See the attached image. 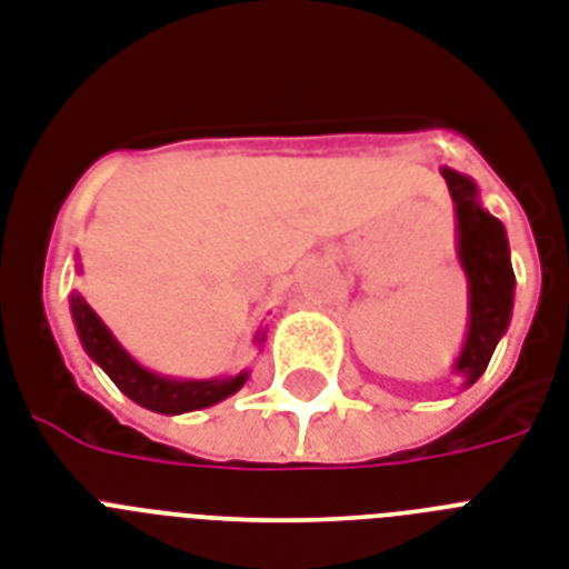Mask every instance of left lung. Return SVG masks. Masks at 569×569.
<instances>
[{
  "mask_svg": "<svg viewBox=\"0 0 569 569\" xmlns=\"http://www.w3.org/2000/svg\"><path fill=\"white\" fill-rule=\"evenodd\" d=\"M445 180L459 216V257L470 280V332L456 371L470 382L485 373L497 341L509 327L515 300V271L509 242L500 219L485 212L477 201V187L465 174L445 169Z\"/></svg>",
  "mask_w": 569,
  "mask_h": 569,
  "instance_id": "obj_1",
  "label": "left lung"
}]
</instances>
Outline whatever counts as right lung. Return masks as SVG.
<instances>
[{
	"instance_id": "add662e5",
	"label": "right lung",
	"mask_w": 569,
	"mask_h": 569,
	"mask_svg": "<svg viewBox=\"0 0 569 569\" xmlns=\"http://www.w3.org/2000/svg\"><path fill=\"white\" fill-rule=\"evenodd\" d=\"M72 307V318H76L78 336L81 345L87 348L96 362L104 368L110 380L117 382V389L128 395L133 403L146 406L151 412L160 415H178V412H192V409H204V406L219 403L233 391L242 389V382L248 380V373H237L230 380H166L157 373L146 371L140 365L133 362L128 353L117 345V339L110 336L108 327L101 325L99 316L87 307V300L78 292L69 298Z\"/></svg>"
}]
</instances>
